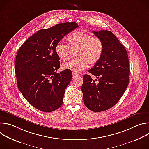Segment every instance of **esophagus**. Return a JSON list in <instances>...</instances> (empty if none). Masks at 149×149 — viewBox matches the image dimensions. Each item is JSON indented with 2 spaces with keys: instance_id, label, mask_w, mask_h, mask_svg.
<instances>
[{
  "instance_id": "obj_1",
  "label": "esophagus",
  "mask_w": 149,
  "mask_h": 149,
  "mask_svg": "<svg viewBox=\"0 0 149 149\" xmlns=\"http://www.w3.org/2000/svg\"><path fill=\"white\" fill-rule=\"evenodd\" d=\"M79 76H80V75H79L78 74H77L75 72H73L72 73V78H75L77 77H79Z\"/></svg>"
}]
</instances>
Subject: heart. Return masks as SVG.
Returning a JSON list of instances; mask_svg holds the SVG:
<instances>
[{"label":"heart","mask_w":149,"mask_h":149,"mask_svg":"<svg viewBox=\"0 0 149 149\" xmlns=\"http://www.w3.org/2000/svg\"><path fill=\"white\" fill-rule=\"evenodd\" d=\"M67 40L68 44L61 41L55 47L56 55L62 61L68 59L70 49H76V57L63 63V69L79 72L87 66V63L94 65L101 59L104 51L101 39L93 37L87 32L78 31L71 35Z\"/></svg>","instance_id":"1"}]
</instances>
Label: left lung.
Masks as SVG:
<instances>
[{"instance_id":"8db88e82","label":"left lung","mask_w":149,"mask_h":149,"mask_svg":"<svg viewBox=\"0 0 149 149\" xmlns=\"http://www.w3.org/2000/svg\"><path fill=\"white\" fill-rule=\"evenodd\" d=\"M93 33L104 45L101 59L88 71L98 81L85 74L81 90L85 105L91 111L100 112L113 107L124 93L129 81V61L125 47L111 32Z\"/></svg>"}]
</instances>
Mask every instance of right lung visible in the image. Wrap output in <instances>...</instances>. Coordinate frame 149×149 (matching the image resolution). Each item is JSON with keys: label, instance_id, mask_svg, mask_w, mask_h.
Here are the masks:
<instances>
[{"label": "right lung", "instance_id": "add662e5", "mask_svg": "<svg viewBox=\"0 0 149 149\" xmlns=\"http://www.w3.org/2000/svg\"><path fill=\"white\" fill-rule=\"evenodd\" d=\"M78 27L75 22H66L40 29L29 37L17 53L15 73L18 88L33 107L40 111L52 112L62 104L72 72L65 70L56 73L60 62L55 47Z\"/></svg>", "mask_w": 149, "mask_h": 149}]
</instances>
